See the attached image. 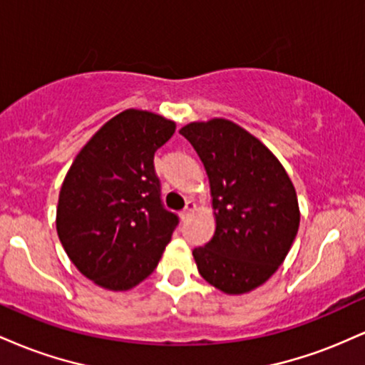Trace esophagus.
<instances>
[{
  "label": "esophagus",
  "mask_w": 365,
  "mask_h": 365,
  "mask_svg": "<svg viewBox=\"0 0 365 365\" xmlns=\"http://www.w3.org/2000/svg\"><path fill=\"white\" fill-rule=\"evenodd\" d=\"M195 209V202L194 200H187V204H185V207H183V211H182V217L183 220H185V217L190 215L192 211H194Z\"/></svg>",
  "instance_id": "34e87169"
}]
</instances>
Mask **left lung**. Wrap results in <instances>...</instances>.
Here are the masks:
<instances>
[{
	"label": "left lung",
	"mask_w": 365,
	"mask_h": 365,
	"mask_svg": "<svg viewBox=\"0 0 365 365\" xmlns=\"http://www.w3.org/2000/svg\"><path fill=\"white\" fill-rule=\"evenodd\" d=\"M206 168L215 235L194 249L200 276L240 295L276 273L299 232L297 192L282 163L261 140L225 118L180 130Z\"/></svg>",
	"instance_id": "1"
}]
</instances>
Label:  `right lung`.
I'll use <instances>...</instances> for the list:
<instances>
[{"mask_svg":"<svg viewBox=\"0 0 365 365\" xmlns=\"http://www.w3.org/2000/svg\"><path fill=\"white\" fill-rule=\"evenodd\" d=\"M175 121L125 110L83 145L60 190L56 232L77 269L99 287L125 292L156 269L178 216L163 206L154 153Z\"/></svg>","mask_w":365,"mask_h":365,"instance_id":"1","label":"right lung"}]
</instances>
